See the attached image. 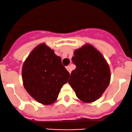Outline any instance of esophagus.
Returning a JSON list of instances; mask_svg holds the SVG:
<instances>
[{
    "label": "esophagus",
    "mask_w": 132,
    "mask_h": 132,
    "mask_svg": "<svg viewBox=\"0 0 132 132\" xmlns=\"http://www.w3.org/2000/svg\"><path fill=\"white\" fill-rule=\"evenodd\" d=\"M66 69H67V70L69 72V73H71V72H72V68H71L70 66H66Z\"/></svg>",
    "instance_id": "34e87169"
}]
</instances>
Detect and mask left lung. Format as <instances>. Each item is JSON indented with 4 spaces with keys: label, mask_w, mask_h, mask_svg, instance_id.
Returning a JSON list of instances; mask_svg holds the SVG:
<instances>
[{
    "label": "left lung",
    "mask_w": 132,
    "mask_h": 132,
    "mask_svg": "<svg viewBox=\"0 0 132 132\" xmlns=\"http://www.w3.org/2000/svg\"><path fill=\"white\" fill-rule=\"evenodd\" d=\"M73 55L72 60L76 68L71 73L68 84L81 101H95L110 83L109 64L101 53L89 44L75 50Z\"/></svg>",
    "instance_id": "1"
}]
</instances>
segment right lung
<instances>
[{
  "mask_svg": "<svg viewBox=\"0 0 132 132\" xmlns=\"http://www.w3.org/2000/svg\"><path fill=\"white\" fill-rule=\"evenodd\" d=\"M69 77L61 58L45 43L37 45L31 52L22 67L26 90L37 101L46 105L55 102Z\"/></svg>",
  "mask_w": 132,
  "mask_h": 132,
  "instance_id": "right-lung-1",
  "label": "right lung"
}]
</instances>
